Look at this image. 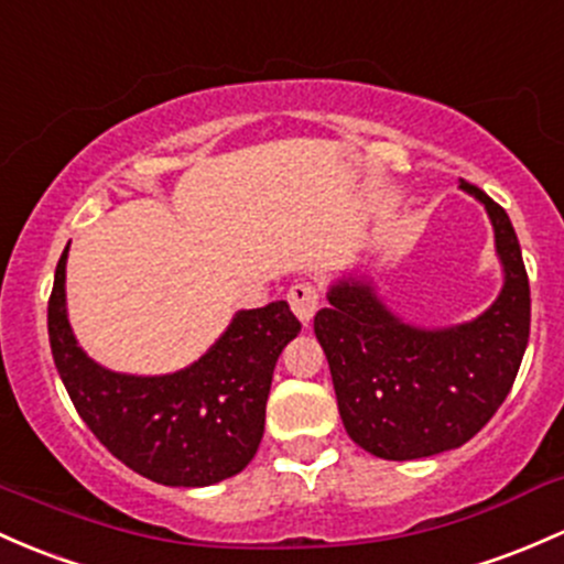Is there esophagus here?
Segmentation results:
<instances>
[{
    "mask_svg": "<svg viewBox=\"0 0 564 564\" xmlns=\"http://www.w3.org/2000/svg\"><path fill=\"white\" fill-rule=\"evenodd\" d=\"M288 301L290 306H293L295 317H299L304 325L312 323L314 314H317L319 308V293L312 282H295L293 288H290Z\"/></svg>",
    "mask_w": 564,
    "mask_h": 564,
    "instance_id": "esophagus-1",
    "label": "esophagus"
}]
</instances>
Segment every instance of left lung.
I'll list each match as a JSON object with an SVG mask.
<instances>
[{
    "label": "left lung",
    "instance_id": "obj_1",
    "mask_svg": "<svg viewBox=\"0 0 564 564\" xmlns=\"http://www.w3.org/2000/svg\"><path fill=\"white\" fill-rule=\"evenodd\" d=\"M459 191L487 209L502 288L474 319L425 328L403 319L379 284L344 271L328 284L314 336L328 357L344 430L381 459L459 449L506 401L530 338V282L506 209L476 185Z\"/></svg>",
    "mask_w": 564,
    "mask_h": 564
}]
</instances>
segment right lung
<instances>
[{
	"mask_svg": "<svg viewBox=\"0 0 564 564\" xmlns=\"http://www.w3.org/2000/svg\"><path fill=\"white\" fill-rule=\"evenodd\" d=\"M66 245L47 336L77 414L115 457L163 487H212L247 468L265 425L271 377L301 333L288 301L241 308L215 344L172 373H123L88 357L66 312Z\"/></svg>",
	"mask_w": 564,
	"mask_h": 564,
	"instance_id": "obj_1",
	"label": "right lung"
}]
</instances>
